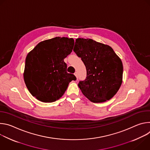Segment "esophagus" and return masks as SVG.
<instances>
[{"instance_id":"34e87169","label":"esophagus","mask_w":150,"mask_h":150,"mask_svg":"<svg viewBox=\"0 0 150 150\" xmlns=\"http://www.w3.org/2000/svg\"><path fill=\"white\" fill-rule=\"evenodd\" d=\"M75 74V76H76V78H77V79H78V75H77V72H75V74Z\"/></svg>"}]
</instances>
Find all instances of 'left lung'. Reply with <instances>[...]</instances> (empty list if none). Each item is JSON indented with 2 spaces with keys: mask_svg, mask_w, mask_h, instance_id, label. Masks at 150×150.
<instances>
[{
  "mask_svg": "<svg viewBox=\"0 0 150 150\" xmlns=\"http://www.w3.org/2000/svg\"><path fill=\"white\" fill-rule=\"evenodd\" d=\"M74 51L86 67L87 77L78 83L82 94L93 103L111 99L123 77L122 62L113 49L90 38H78Z\"/></svg>",
  "mask_w": 150,
  "mask_h": 150,
  "instance_id": "1",
  "label": "left lung"
}]
</instances>
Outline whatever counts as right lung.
I'll use <instances>...</instances> for the list:
<instances>
[{
  "label": "right lung",
  "instance_id": "add662e5",
  "mask_svg": "<svg viewBox=\"0 0 150 150\" xmlns=\"http://www.w3.org/2000/svg\"><path fill=\"white\" fill-rule=\"evenodd\" d=\"M74 40L56 37L42 41L25 59L24 79L26 86L37 100L51 103L59 99L76 76L67 71L64 62L72 51Z\"/></svg>",
  "mask_w": 150,
  "mask_h": 150
}]
</instances>
